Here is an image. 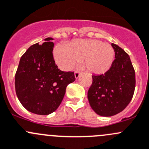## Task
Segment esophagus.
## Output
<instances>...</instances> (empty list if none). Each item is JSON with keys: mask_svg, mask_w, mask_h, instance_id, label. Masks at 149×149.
Returning <instances> with one entry per match:
<instances>
[{"mask_svg": "<svg viewBox=\"0 0 149 149\" xmlns=\"http://www.w3.org/2000/svg\"><path fill=\"white\" fill-rule=\"evenodd\" d=\"M80 75H81V73L80 72H79V71H76L74 73V76H75V78H76V79H78V78L79 77V76H80Z\"/></svg>", "mask_w": 149, "mask_h": 149, "instance_id": "1", "label": "esophagus"}]
</instances>
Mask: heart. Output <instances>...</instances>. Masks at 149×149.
<instances>
[{
	"label": "heart",
	"mask_w": 149,
	"mask_h": 149,
	"mask_svg": "<svg viewBox=\"0 0 149 149\" xmlns=\"http://www.w3.org/2000/svg\"><path fill=\"white\" fill-rule=\"evenodd\" d=\"M114 50L110 44L95 39H80L73 41L70 47L57 44L54 49L56 63L63 70H70L84 58L85 68L94 74H102L111 67Z\"/></svg>",
	"instance_id": "obj_1"
}]
</instances>
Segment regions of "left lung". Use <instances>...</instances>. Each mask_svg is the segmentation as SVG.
Segmentation results:
<instances>
[{"mask_svg": "<svg viewBox=\"0 0 149 149\" xmlns=\"http://www.w3.org/2000/svg\"><path fill=\"white\" fill-rule=\"evenodd\" d=\"M115 60L104 74L93 75L87 93L91 108L97 114L111 116L123 111L133 96L135 73L130 56L119 46L111 44Z\"/></svg>", "mask_w": 149, "mask_h": 149, "instance_id": "8db88e82", "label": "left lung"}]
</instances>
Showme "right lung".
Returning a JSON list of instances; mask_svg holds the SVG:
<instances>
[{
    "label": "right lung",
    "mask_w": 149,
    "mask_h": 149,
    "mask_svg": "<svg viewBox=\"0 0 149 149\" xmlns=\"http://www.w3.org/2000/svg\"><path fill=\"white\" fill-rule=\"evenodd\" d=\"M52 38L33 44L22 56L15 75L17 96L24 108L38 115H49L57 109L73 72H64L55 64Z\"/></svg>",
    "instance_id": "add662e5"
}]
</instances>
